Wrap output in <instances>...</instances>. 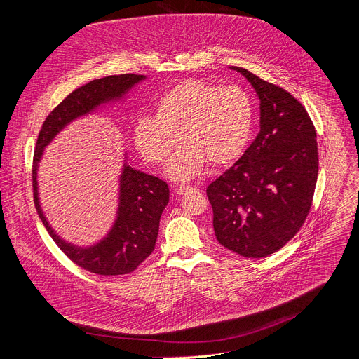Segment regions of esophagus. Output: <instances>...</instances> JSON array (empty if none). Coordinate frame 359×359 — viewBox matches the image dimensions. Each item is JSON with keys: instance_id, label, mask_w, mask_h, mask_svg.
I'll list each match as a JSON object with an SVG mask.
<instances>
[{"instance_id": "1", "label": "esophagus", "mask_w": 359, "mask_h": 359, "mask_svg": "<svg viewBox=\"0 0 359 359\" xmlns=\"http://www.w3.org/2000/svg\"><path fill=\"white\" fill-rule=\"evenodd\" d=\"M190 190H193V187L189 186V184H180V186L176 187L177 194H184V193H187V191H190Z\"/></svg>"}]
</instances>
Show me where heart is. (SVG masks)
I'll return each instance as SVG.
<instances>
[{
  "mask_svg": "<svg viewBox=\"0 0 359 359\" xmlns=\"http://www.w3.org/2000/svg\"><path fill=\"white\" fill-rule=\"evenodd\" d=\"M254 123V102L238 85L187 78L163 92L155 102V116L135 121L133 142L153 165L168 159L166 175L179 182L196 177L209 162L224 166L244 151Z\"/></svg>",
  "mask_w": 359,
  "mask_h": 359,
  "instance_id": "b5f03b06",
  "label": "heart"
}]
</instances>
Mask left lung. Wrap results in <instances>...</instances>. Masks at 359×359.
<instances>
[{
    "label": "left lung",
    "mask_w": 359,
    "mask_h": 359,
    "mask_svg": "<svg viewBox=\"0 0 359 359\" xmlns=\"http://www.w3.org/2000/svg\"><path fill=\"white\" fill-rule=\"evenodd\" d=\"M260 99V132L244 155L208 186L216 238L248 259L284 247L310 213L318 177V144L311 118L285 89L250 71Z\"/></svg>",
    "instance_id": "left-lung-1"
}]
</instances>
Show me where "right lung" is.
Segmentation results:
<instances>
[{
	"label": "right lung",
	"instance_id": "obj_1",
	"mask_svg": "<svg viewBox=\"0 0 359 359\" xmlns=\"http://www.w3.org/2000/svg\"><path fill=\"white\" fill-rule=\"evenodd\" d=\"M144 75L123 74L93 79L75 89L50 112L39 130L32 163L34 203L39 219L57 245L81 269L100 276H121L135 271L155 250L161 216L169 203L168 183L123 165L119 180L116 220L104 240L90 247H76L62 240L45 219L39 197L36 170L45 146L69 122L111 100L121 99Z\"/></svg>",
	"mask_w": 359,
	"mask_h": 359
}]
</instances>
